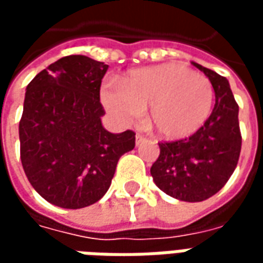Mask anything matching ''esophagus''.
Wrapping results in <instances>:
<instances>
[{"label": "esophagus", "instance_id": "1", "mask_svg": "<svg viewBox=\"0 0 263 263\" xmlns=\"http://www.w3.org/2000/svg\"><path fill=\"white\" fill-rule=\"evenodd\" d=\"M137 145H141V143L143 142V141H145V139H146V138L143 137V135H141V134H137Z\"/></svg>", "mask_w": 263, "mask_h": 263}]
</instances>
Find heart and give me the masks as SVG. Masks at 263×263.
Segmentation results:
<instances>
[{"label":"heart","mask_w":263,"mask_h":263,"mask_svg":"<svg viewBox=\"0 0 263 263\" xmlns=\"http://www.w3.org/2000/svg\"><path fill=\"white\" fill-rule=\"evenodd\" d=\"M101 100L121 122H134L149 108V125L166 139L193 135L209 120L214 88L205 76L173 63L134 70L120 88L107 86Z\"/></svg>","instance_id":"obj_1"}]
</instances>
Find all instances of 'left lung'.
Listing matches in <instances>:
<instances>
[{
    "mask_svg": "<svg viewBox=\"0 0 263 263\" xmlns=\"http://www.w3.org/2000/svg\"><path fill=\"white\" fill-rule=\"evenodd\" d=\"M193 65L209 77L215 104L209 120L192 137L160 142V154L151 175L155 184L182 201H203L224 187L237 167L241 152L238 104L226 77L198 63Z\"/></svg>",
    "mask_w": 263,
    "mask_h": 263,
    "instance_id": "8db88e82",
    "label": "left lung"
}]
</instances>
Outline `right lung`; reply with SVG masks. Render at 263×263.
Returning a JSON list of instances; mask_svg holds the SVG:
<instances>
[{"mask_svg":"<svg viewBox=\"0 0 263 263\" xmlns=\"http://www.w3.org/2000/svg\"><path fill=\"white\" fill-rule=\"evenodd\" d=\"M108 65L71 54L37 73L28 84L20 121L21 162L32 187L62 209L97 203L115 167L135 146V132L111 134L100 87Z\"/></svg>","mask_w":263,"mask_h":263,"instance_id":"obj_1","label":"right lung"}]
</instances>
